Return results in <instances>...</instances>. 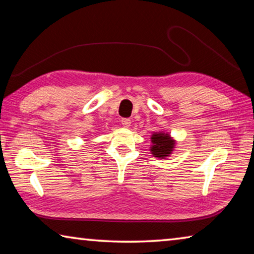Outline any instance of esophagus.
Segmentation results:
<instances>
[{"instance_id": "esophagus-1", "label": "esophagus", "mask_w": 254, "mask_h": 254, "mask_svg": "<svg viewBox=\"0 0 254 254\" xmlns=\"http://www.w3.org/2000/svg\"><path fill=\"white\" fill-rule=\"evenodd\" d=\"M121 122H122V126L124 127H128L131 126V120L130 119H122Z\"/></svg>"}]
</instances>
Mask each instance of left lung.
<instances>
[{
	"mask_svg": "<svg viewBox=\"0 0 254 254\" xmlns=\"http://www.w3.org/2000/svg\"><path fill=\"white\" fill-rule=\"evenodd\" d=\"M176 148V140L168 132L158 131L152 132L151 134V145L150 152L153 157L159 159H166L170 157Z\"/></svg>",
	"mask_w": 254,
	"mask_h": 254,
	"instance_id": "8db88e82",
	"label": "left lung"
}]
</instances>
